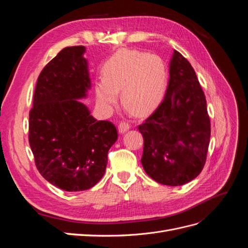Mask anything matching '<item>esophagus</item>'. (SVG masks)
Here are the masks:
<instances>
[{
  "mask_svg": "<svg viewBox=\"0 0 248 248\" xmlns=\"http://www.w3.org/2000/svg\"><path fill=\"white\" fill-rule=\"evenodd\" d=\"M130 128V125L125 122V121H121L119 123V131L121 133H125L127 130Z\"/></svg>",
  "mask_w": 248,
  "mask_h": 248,
  "instance_id": "obj_1",
  "label": "esophagus"
}]
</instances>
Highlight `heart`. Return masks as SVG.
<instances>
[{
	"label": "heart",
	"instance_id": "heart-1",
	"mask_svg": "<svg viewBox=\"0 0 248 248\" xmlns=\"http://www.w3.org/2000/svg\"><path fill=\"white\" fill-rule=\"evenodd\" d=\"M168 86V69L163 60L140 50L122 49L103 66V79L95 87L97 101L103 108L122 102L136 114H147L161 103Z\"/></svg>",
	"mask_w": 248,
	"mask_h": 248
}]
</instances>
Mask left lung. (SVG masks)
<instances>
[{
  "label": "left lung",
  "mask_w": 248,
  "mask_h": 248,
  "mask_svg": "<svg viewBox=\"0 0 248 248\" xmlns=\"http://www.w3.org/2000/svg\"><path fill=\"white\" fill-rule=\"evenodd\" d=\"M139 130L144 138L142 168L156 182L180 186L200 175L211 134L207 101L192 66L177 50L166 96Z\"/></svg>",
  "instance_id": "1"
}]
</instances>
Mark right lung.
<instances>
[{"mask_svg":"<svg viewBox=\"0 0 248 248\" xmlns=\"http://www.w3.org/2000/svg\"><path fill=\"white\" fill-rule=\"evenodd\" d=\"M85 46L63 48L44 67L29 115V142L41 176L65 191L90 189L103 177L116 126L97 121L78 99L91 88Z\"/></svg>","mask_w":248,"mask_h":248,"instance_id":"add662e5","label":"right lung"}]
</instances>
